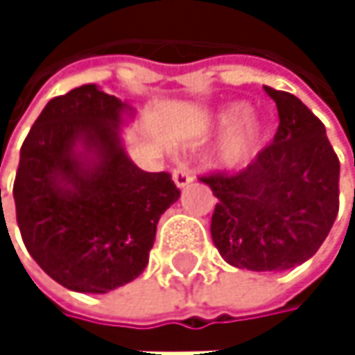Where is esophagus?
<instances>
[{
  "instance_id": "obj_1",
  "label": "esophagus",
  "mask_w": 355,
  "mask_h": 355,
  "mask_svg": "<svg viewBox=\"0 0 355 355\" xmlns=\"http://www.w3.org/2000/svg\"><path fill=\"white\" fill-rule=\"evenodd\" d=\"M173 180H175V184H177L178 189H184L187 184L193 182V173H191V168L184 166V164L177 166V168L173 171Z\"/></svg>"
}]
</instances>
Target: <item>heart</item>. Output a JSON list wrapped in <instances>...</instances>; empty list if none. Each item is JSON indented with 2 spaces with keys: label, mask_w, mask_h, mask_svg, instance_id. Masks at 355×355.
Returning a JSON list of instances; mask_svg holds the SVG:
<instances>
[{
  "label": "heart",
  "mask_w": 355,
  "mask_h": 355,
  "mask_svg": "<svg viewBox=\"0 0 355 355\" xmlns=\"http://www.w3.org/2000/svg\"><path fill=\"white\" fill-rule=\"evenodd\" d=\"M248 119H250V108L247 105H243V103H236V105L228 107L220 114V125L224 129H239L241 127V133L236 135V139L230 146V156L232 158L241 156L247 150V146H250L259 137L257 125H252V123H248L247 125L244 124ZM243 124L245 125V128L242 127Z\"/></svg>",
  "instance_id": "b5f03b06"
}]
</instances>
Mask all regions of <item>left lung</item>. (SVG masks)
I'll return each mask as SVG.
<instances>
[{
	"mask_svg": "<svg viewBox=\"0 0 355 355\" xmlns=\"http://www.w3.org/2000/svg\"><path fill=\"white\" fill-rule=\"evenodd\" d=\"M279 125L247 168L199 177L218 197L211 241L226 263L284 271L311 259L339 211V158L300 98L265 86Z\"/></svg>",
	"mask_w": 355,
	"mask_h": 355,
	"instance_id": "1",
	"label": "left lung"
}]
</instances>
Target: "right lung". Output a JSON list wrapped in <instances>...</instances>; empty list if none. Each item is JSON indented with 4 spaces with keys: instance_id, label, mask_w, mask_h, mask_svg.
Instances as JSON below:
<instances>
[{
    "instance_id": "obj_1",
    "label": "right lung",
    "mask_w": 355,
    "mask_h": 355,
    "mask_svg": "<svg viewBox=\"0 0 355 355\" xmlns=\"http://www.w3.org/2000/svg\"><path fill=\"white\" fill-rule=\"evenodd\" d=\"M125 110L84 84L46 103L20 150L14 201L22 241L73 292L107 294L135 279L160 216L180 197L168 173H146L127 158L119 139ZM78 143L90 159L75 154Z\"/></svg>"
}]
</instances>
